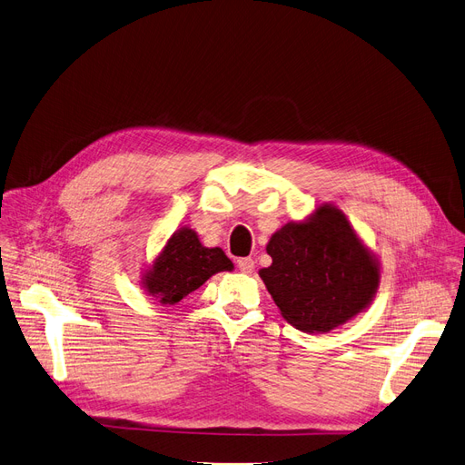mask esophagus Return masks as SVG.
I'll return each mask as SVG.
<instances>
[{
  "label": "esophagus",
  "instance_id": "obj_1",
  "mask_svg": "<svg viewBox=\"0 0 465 465\" xmlns=\"http://www.w3.org/2000/svg\"><path fill=\"white\" fill-rule=\"evenodd\" d=\"M237 268L243 273H252L254 270V260L252 258H239L237 260Z\"/></svg>",
  "mask_w": 465,
  "mask_h": 465
}]
</instances>
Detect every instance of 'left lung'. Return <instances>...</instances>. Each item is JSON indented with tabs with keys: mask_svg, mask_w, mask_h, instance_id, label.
<instances>
[{
	"mask_svg": "<svg viewBox=\"0 0 465 465\" xmlns=\"http://www.w3.org/2000/svg\"><path fill=\"white\" fill-rule=\"evenodd\" d=\"M272 266L262 281L292 327L327 332L365 310L380 270L346 216L331 205L304 224L282 226L266 247Z\"/></svg>",
	"mask_w": 465,
	"mask_h": 465,
	"instance_id": "left-lung-1",
	"label": "left lung"
}]
</instances>
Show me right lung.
<instances>
[{"label": "right lung", "mask_w": 465, "mask_h": 465, "mask_svg": "<svg viewBox=\"0 0 465 465\" xmlns=\"http://www.w3.org/2000/svg\"><path fill=\"white\" fill-rule=\"evenodd\" d=\"M232 268V260L224 251L203 247L195 232L183 228L167 241L163 252L146 273L144 287L161 304H176L203 285L211 275Z\"/></svg>", "instance_id": "obj_1"}]
</instances>
